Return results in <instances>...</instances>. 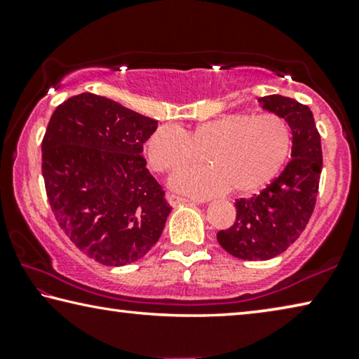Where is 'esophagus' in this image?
<instances>
[{
    "instance_id": "esophagus-1",
    "label": "esophagus",
    "mask_w": 359,
    "mask_h": 359,
    "mask_svg": "<svg viewBox=\"0 0 359 359\" xmlns=\"http://www.w3.org/2000/svg\"><path fill=\"white\" fill-rule=\"evenodd\" d=\"M165 198H168V201L172 206H179V205H185V203H191V200H189V198H184V196H179V195H174V194H168V195H165Z\"/></svg>"
}]
</instances>
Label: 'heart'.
<instances>
[{
	"label": "heart",
	"mask_w": 359,
	"mask_h": 359,
	"mask_svg": "<svg viewBox=\"0 0 359 359\" xmlns=\"http://www.w3.org/2000/svg\"><path fill=\"white\" fill-rule=\"evenodd\" d=\"M290 148L292 130L283 117L235 112L201 122L187 133L175 126L158 127L147 153L158 172L194 164L203 153L211 165L180 170L170 184L189 195L208 198L229 189L250 194L264 187L282 169Z\"/></svg>",
	"instance_id": "obj_1"
}]
</instances>
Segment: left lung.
<instances>
[{"label":"left lung","instance_id":"obj_1","mask_svg":"<svg viewBox=\"0 0 359 359\" xmlns=\"http://www.w3.org/2000/svg\"><path fill=\"white\" fill-rule=\"evenodd\" d=\"M258 101L290 126L292 159L263 191L235 201V222L217 232V242L227 253L247 261L276 258L302 235L316 206L323 170L320 135L311 109L280 95Z\"/></svg>","mask_w":359,"mask_h":359}]
</instances>
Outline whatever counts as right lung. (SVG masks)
Here are the masks:
<instances>
[{
  "mask_svg": "<svg viewBox=\"0 0 359 359\" xmlns=\"http://www.w3.org/2000/svg\"><path fill=\"white\" fill-rule=\"evenodd\" d=\"M156 128L158 121L93 93L66 100L48 122V201L71 242L104 266L143 258L172 210L142 156Z\"/></svg>",
  "mask_w": 359,
  "mask_h": 359,
  "instance_id": "right-lung-1",
  "label": "right lung"
}]
</instances>
